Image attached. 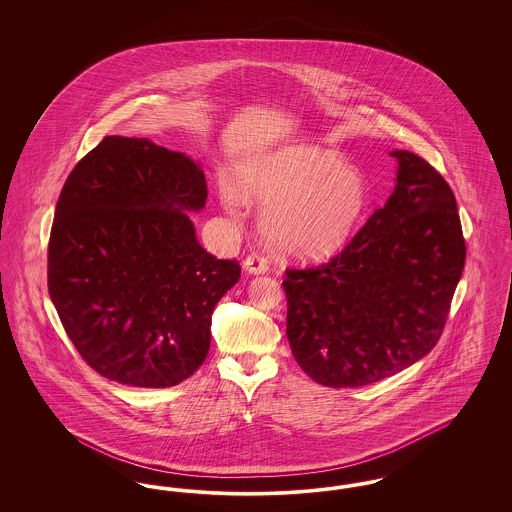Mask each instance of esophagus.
<instances>
[{
  "label": "esophagus",
  "mask_w": 512,
  "mask_h": 512,
  "mask_svg": "<svg viewBox=\"0 0 512 512\" xmlns=\"http://www.w3.org/2000/svg\"><path fill=\"white\" fill-rule=\"evenodd\" d=\"M245 270L247 272H251V274H263V272H267L268 270V259L263 255V253H251V255H247V259H245Z\"/></svg>",
  "instance_id": "obj_1"
}]
</instances>
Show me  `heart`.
Segmentation results:
<instances>
[{
	"label": "heart",
	"mask_w": 512,
	"mask_h": 512,
	"mask_svg": "<svg viewBox=\"0 0 512 512\" xmlns=\"http://www.w3.org/2000/svg\"><path fill=\"white\" fill-rule=\"evenodd\" d=\"M240 192L267 203L268 240L295 257H324L340 249L366 205L365 178L332 151L288 147L245 167Z\"/></svg>",
	"instance_id": "b5f03b06"
}]
</instances>
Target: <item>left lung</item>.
Listing matches in <instances>:
<instances>
[{
	"instance_id": "1",
	"label": "left lung",
	"mask_w": 512,
	"mask_h": 512,
	"mask_svg": "<svg viewBox=\"0 0 512 512\" xmlns=\"http://www.w3.org/2000/svg\"><path fill=\"white\" fill-rule=\"evenodd\" d=\"M391 155L399 171L386 205L330 261L284 272L293 357L328 388L368 386L428 355L463 274L451 186L411 151Z\"/></svg>"
}]
</instances>
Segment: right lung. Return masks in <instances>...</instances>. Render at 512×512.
I'll return each instance as SVG.
<instances>
[{
  "label": "right lung",
  "mask_w": 512,
  "mask_h": 512,
  "mask_svg": "<svg viewBox=\"0 0 512 512\" xmlns=\"http://www.w3.org/2000/svg\"><path fill=\"white\" fill-rule=\"evenodd\" d=\"M205 174L146 138L105 136L69 174L48 244L49 297L80 357L136 388L203 365L215 305L242 274L195 240Z\"/></svg>",
  "instance_id": "right-lung-1"
}]
</instances>
